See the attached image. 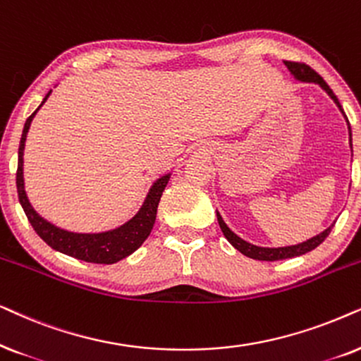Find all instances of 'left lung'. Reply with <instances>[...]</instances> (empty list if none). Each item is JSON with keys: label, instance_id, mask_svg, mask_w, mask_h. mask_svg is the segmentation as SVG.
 <instances>
[{"label": "left lung", "instance_id": "obj_1", "mask_svg": "<svg viewBox=\"0 0 361 361\" xmlns=\"http://www.w3.org/2000/svg\"><path fill=\"white\" fill-rule=\"evenodd\" d=\"M284 64L287 66V69H289L290 74L294 75L297 80H300V82L319 84L320 87L324 89L326 94H329V97L334 100L335 104H337L340 112L345 115L342 105H340L338 99H337V95L334 94V90L329 87V84H326L325 80L322 79V77L317 74L314 69H312V67H309L307 64H300V62H290V61H286ZM345 118H347V115H345ZM347 123H348V118H347ZM348 133H350V147H352V128H350V123H348ZM216 216H218L219 228H221V231H223L224 238L228 239V241L233 244V246L236 247L239 252L244 254V256H247L251 259H257V261H281V259L297 257V256H302V254H305V252L314 251L317 246H320V244L325 241V238L330 234L331 228H334L335 223H337V219H335L334 223L329 226V228L322 231V233L317 234V236L307 239V241H304V243L292 244V246H281V247H264V246H257V244L249 243V241H246V239H243L241 236H238V234L224 223L223 216H221L218 209H216Z\"/></svg>", "mask_w": 361, "mask_h": 361}]
</instances>
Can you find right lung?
<instances>
[{"mask_svg": "<svg viewBox=\"0 0 361 361\" xmlns=\"http://www.w3.org/2000/svg\"><path fill=\"white\" fill-rule=\"evenodd\" d=\"M52 90L46 94L42 99L39 107L27 117L26 123H24L21 142H19L18 150V171H16V186H18V198L21 203L24 213H26L27 219L35 231L37 233L42 241L47 246H51L54 251H59L66 256L80 259L85 262L94 264H115L122 259L128 257L132 252H135L138 247L145 243V239L150 236L153 224L157 219V209L160 198L165 191V186L168 185L171 178V171L165 173L160 178L153 181L150 190L143 200L140 209L132 216L130 219L125 221L123 224L117 226L114 229L100 231V233H74V231L59 228V226L52 224L51 221L37 213L30 203L26 190H24V168H23V155L24 147H26V137L30 132L31 122L37 114V110L42 107Z\"/></svg>", "mask_w": 361, "mask_h": 361, "instance_id": "1", "label": "right lung"}]
</instances>
